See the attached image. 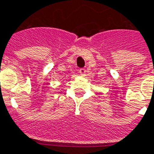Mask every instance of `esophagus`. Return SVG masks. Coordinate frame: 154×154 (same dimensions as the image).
I'll list each match as a JSON object with an SVG mask.
<instances>
[{
  "instance_id": "1",
  "label": "esophagus",
  "mask_w": 154,
  "mask_h": 154,
  "mask_svg": "<svg viewBox=\"0 0 154 154\" xmlns=\"http://www.w3.org/2000/svg\"><path fill=\"white\" fill-rule=\"evenodd\" d=\"M85 72H86V70H85V69H83V68H82V69H79V73L81 75H82V76H85Z\"/></svg>"
}]
</instances>
